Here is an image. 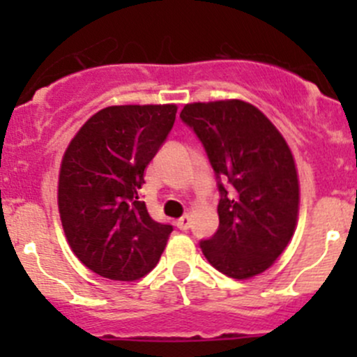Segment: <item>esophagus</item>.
<instances>
[{
    "label": "esophagus",
    "instance_id": "1",
    "mask_svg": "<svg viewBox=\"0 0 357 357\" xmlns=\"http://www.w3.org/2000/svg\"><path fill=\"white\" fill-rule=\"evenodd\" d=\"M190 225H192V215L190 214H185L183 218H179L178 221H176V226H178L179 229H188Z\"/></svg>",
    "mask_w": 357,
    "mask_h": 357
}]
</instances>
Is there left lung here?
Here are the masks:
<instances>
[{
    "label": "left lung",
    "instance_id": "1",
    "mask_svg": "<svg viewBox=\"0 0 357 357\" xmlns=\"http://www.w3.org/2000/svg\"><path fill=\"white\" fill-rule=\"evenodd\" d=\"M183 122L193 128L219 183V228L200 242L222 275L248 280L275 264L295 233L298 174L294 153L276 126L243 100L186 103Z\"/></svg>",
    "mask_w": 357,
    "mask_h": 357
}]
</instances>
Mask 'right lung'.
Segmentation results:
<instances>
[{"label": "right lung", "instance_id": "right-lung-1", "mask_svg": "<svg viewBox=\"0 0 357 357\" xmlns=\"http://www.w3.org/2000/svg\"><path fill=\"white\" fill-rule=\"evenodd\" d=\"M178 107L112 105L68 143L59 172V212L75 257L96 275L132 282L149 275L172 226L150 218L138 190L167 138Z\"/></svg>", "mask_w": 357, "mask_h": 357}]
</instances>
